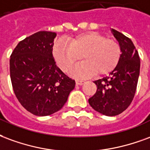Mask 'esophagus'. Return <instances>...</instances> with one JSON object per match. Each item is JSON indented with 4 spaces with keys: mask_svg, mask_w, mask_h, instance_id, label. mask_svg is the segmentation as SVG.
Listing matches in <instances>:
<instances>
[{
    "mask_svg": "<svg viewBox=\"0 0 150 150\" xmlns=\"http://www.w3.org/2000/svg\"><path fill=\"white\" fill-rule=\"evenodd\" d=\"M84 83H85V81H81V80H76V84L77 86H82Z\"/></svg>",
    "mask_w": 150,
    "mask_h": 150,
    "instance_id": "obj_1",
    "label": "esophagus"
}]
</instances>
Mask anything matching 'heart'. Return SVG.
I'll return each mask as SVG.
<instances>
[{
    "label": "heart",
    "mask_w": 150,
    "mask_h": 150,
    "mask_svg": "<svg viewBox=\"0 0 150 150\" xmlns=\"http://www.w3.org/2000/svg\"><path fill=\"white\" fill-rule=\"evenodd\" d=\"M52 55L62 71L68 72L72 66L82 59L72 74L85 77L96 74L105 75L112 71L118 64L121 50L115 40L105 39L95 32H86L65 40L57 41Z\"/></svg>",
    "instance_id": "1"
}]
</instances>
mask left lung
<instances>
[{
    "mask_svg": "<svg viewBox=\"0 0 150 150\" xmlns=\"http://www.w3.org/2000/svg\"><path fill=\"white\" fill-rule=\"evenodd\" d=\"M111 32L121 47V58L109 76L93 81L98 90L88 99V103L97 112L112 117L126 110L134 98L140 74V57L129 38L115 29Z\"/></svg>",
    "mask_w": 150,
    "mask_h": 150,
    "instance_id": "left-lung-1",
    "label": "left lung"
}]
</instances>
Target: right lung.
Here are the masks:
<instances>
[{
	"instance_id": "right-lung-1",
	"label": "right lung",
	"mask_w": 150,
	"mask_h": 150,
	"mask_svg": "<svg viewBox=\"0 0 150 150\" xmlns=\"http://www.w3.org/2000/svg\"><path fill=\"white\" fill-rule=\"evenodd\" d=\"M57 33L40 31L20 41L10 56V77L14 93L26 110L49 116L64 106L75 87L56 64L52 56Z\"/></svg>"
}]
</instances>
